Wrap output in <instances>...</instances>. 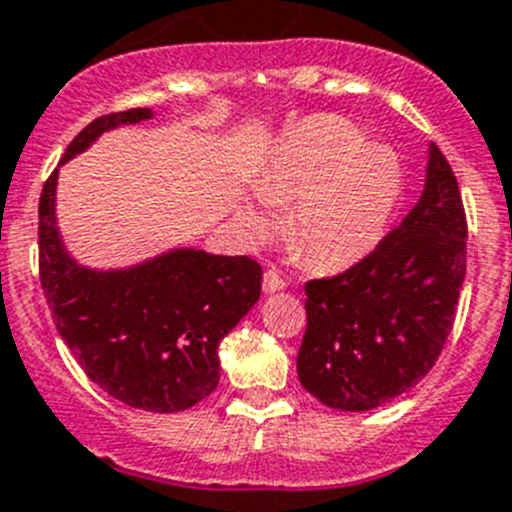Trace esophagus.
Here are the masks:
<instances>
[{"mask_svg":"<svg viewBox=\"0 0 512 512\" xmlns=\"http://www.w3.org/2000/svg\"><path fill=\"white\" fill-rule=\"evenodd\" d=\"M283 288H288V283H285V278H280L278 270H267L265 278H262V290L265 293H278Z\"/></svg>","mask_w":512,"mask_h":512,"instance_id":"obj_1","label":"esophagus"}]
</instances>
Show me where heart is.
Wrapping results in <instances>:
<instances>
[{
	"label": "heart",
	"instance_id": "heart-1",
	"mask_svg": "<svg viewBox=\"0 0 512 512\" xmlns=\"http://www.w3.org/2000/svg\"><path fill=\"white\" fill-rule=\"evenodd\" d=\"M257 196L239 204L255 237L273 229L270 204H290V250L324 270L365 260L388 232L403 196L398 153L342 117H311L285 132L257 170Z\"/></svg>",
	"mask_w": 512,
	"mask_h": 512
}]
</instances>
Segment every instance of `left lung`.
Returning a JSON list of instances; mask_svg holds the SVG:
<instances>
[{"label": "left lung", "mask_w": 512, "mask_h": 512, "mask_svg": "<svg viewBox=\"0 0 512 512\" xmlns=\"http://www.w3.org/2000/svg\"><path fill=\"white\" fill-rule=\"evenodd\" d=\"M467 273L457 178L428 147L418 204L347 273L306 283L298 380L336 411H372L421 382L446 344Z\"/></svg>", "instance_id": "obj_1"}]
</instances>
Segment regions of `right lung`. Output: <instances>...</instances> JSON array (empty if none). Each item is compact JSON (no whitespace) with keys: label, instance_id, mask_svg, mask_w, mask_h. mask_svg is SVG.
<instances>
[{"label":"right lung","instance_id":"add662e5","mask_svg":"<svg viewBox=\"0 0 512 512\" xmlns=\"http://www.w3.org/2000/svg\"><path fill=\"white\" fill-rule=\"evenodd\" d=\"M153 119V109L104 114L78 132L61 165L104 132ZM40 193V283L78 365L104 393L150 413L186 411L219 385V342L262 288L250 257L176 247L127 267L81 265L58 229V170Z\"/></svg>","mask_w":512,"mask_h":512}]
</instances>
